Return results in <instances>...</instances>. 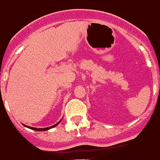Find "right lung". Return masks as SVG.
Segmentation results:
<instances>
[{
    "instance_id": "right-lung-1",
    "label": "right lung",
    "mask_w": 160,
    "mask_h": 160,
    "mask_svg": "<svg viewBox=\"0 0 160 160\" xmlns=\"http://www.w3.org/2000/svg\"><path fill=\"white\" fill-rule=\"evenodd\" d=\"M60 121H59L57 124H54V125H52V126L47 127V128H41V129H38V128H34V127H30V126H27V125H25V126L27 127V128H29V129H34V130H36V131H45V130H48V129H51V128H54V127H55L56 125H58V124H60Z\"/></svg>"
}]
</instances>
